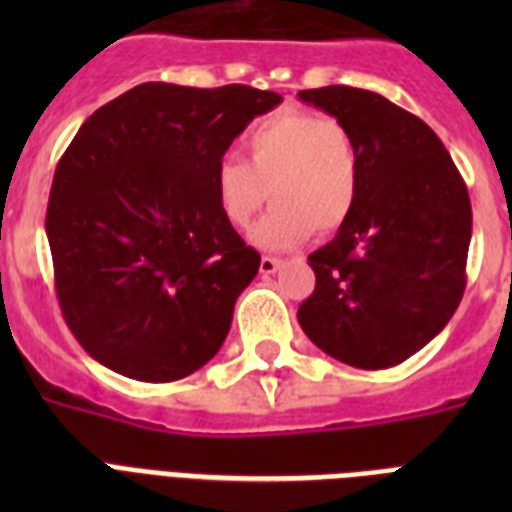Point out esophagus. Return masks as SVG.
I'll return each instance as SVG.
<instances>
[{"label": "esophagus", "instance_id": "34e87169", "mask_svg": "<svg viewBox=\"0 0 512 512\" xmlns=\"http://www.w3.org/2000/svg\"><path fill=\"white\" fill-rule=\"evenodd\" d=\"M281 268V260L279 257H271L265 255L263 260H260V273H276Z\"/></svg>", "mask_w": 512, "mask_h": 512}]
</instances>
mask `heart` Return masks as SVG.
Returning a JSON list of instances; mask_svg holds the SVG:
<instances>
[{
    "label": "heart",
    "mask_w": 512,
    "mask_h": 512,
    "mask_svg": "<svg viewBox=\"0 0 512 512\" xmlns=\"http://www.w3.org/2000/svg\"><path fill=\"white\" fill-rule=\"evenodd\" d=\"M249 162L223 156L212 172L220 215L247 228L263 207L265 188L273 209L252 228L263 249H292L313 231H337L358 193V154L353 135L337 119L284 111L249 132Z\"/></svg>",
    "instance_id": "heart-1"
}]
</instances>
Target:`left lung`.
<instances>
[{
    "instance_id": "1",
    "label": "left lung",
    "mask_w": 512,
    "mask_h": 512,
    "mask_svg": "<svg viewBox=\"0 0 512 512\" xmlns=\"http://www.w3.org/2000/svg\"><path fill=\"white\" fill-rule=\"evenodd\" d=\"M297 98L345 124L358 154L356 204L308 257L316 289L297 321L342 364L388 369L425 348L460 305L468 188L436 132L377 92L332 84Z\"/></svg>"
}]
</instances>
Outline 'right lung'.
Listing matches in <instances>:
<instances>
[{
    "label": "right lung",
    "mask_w": 512,
    "mask_h": 512,
    "mask_svg": "<svg viewBox=\"0 0 512 512\" xmlns=\"http://www.w3.org/2000/svg\"><path fill=\"white\" fill-rule=\"evenodd\" d=\"M279 103L247 84L146 82L79 127L44 228L63 319L95 361L172 382L220 350L260 255L220 215L212 172Z\"/></svg>",
    "instance_id": "1"
}]
</instances>
